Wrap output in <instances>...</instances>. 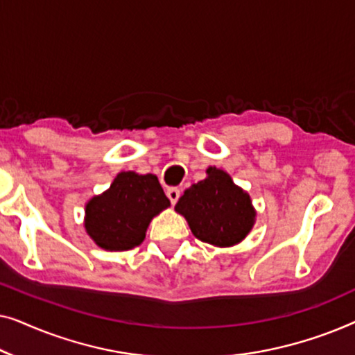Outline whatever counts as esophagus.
Returning a JSON list of instances; mask_svg holds the SVG:
<instances>
[{
  "label": "esophagus",
  "instance_id": "obj_1",
  "mask_svg": "<svg viewBox=\"0 0 355 355\" xmlns=\"http://www.w3.org/2000/svg\"><path fill=\"white\" fill-rule=\"evenodd\" d=\"M166 196H168L169 200H171L173 205H176L179 197H181V191H179V189H176V187H171V189H168V191H166Z\"/></svg>",
  "mask_w": 355,
  "mask_h": 355
}]
</instances>
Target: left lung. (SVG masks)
Masks as SVG:
<instances>
[{"instance_id": "8db88e82", "label": "left lung", "mask_w": 355, "mask_h": 355, "mask_svg": "<svg viewBox=\"0 0 355 355\" xmlns=\"http://www.w3.org/2000/svg\"><path fill=\"white\" fill-rule=\"evenodd\" d=\"M174 210L186 218L197 239L216 247L244 241L257 216L249 193L216 166L208 168L205 179L184 191Z\"/></svg>"}]
</instances>
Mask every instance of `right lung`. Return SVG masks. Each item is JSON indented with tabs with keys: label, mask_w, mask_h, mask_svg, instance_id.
I'll use <instances>...</instances> for the list:
<instances>
[{
	"label": "right lung",
	"mask_w": 355,
	"mask_h": 355,
	"mask_svg": "<svg viewBox=\"0 0 355 355\" xmlns=\"http://www.w3.org/2000/svg\"><path fill=\"white\" fill-rule=\"evenodd\" d=\"M169 205L155 174L121 171L105 192L85 203L84 226L101 249L129 250L142 244L150 221Z\"/></svg>",
	"instance_id": "1"
}]
</instances>
